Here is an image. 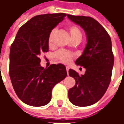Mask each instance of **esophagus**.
<instances>
[{
	"label": "esophagus",
	"mask_w": 124,
	"mask_h": 124,
	"mask_svg": "<svg viewBox=\"0 0 124 124\" xmlns=\"http://www.w3.org/2000/svg\"><path fill=\"white\" fill-rule=\"evenodd\" d=\"M66 71H67V72L68 73V70L70 69V67L69 66H66Z\"/></svg>",
	"instance_id": "obj_1"
}]
</instances>
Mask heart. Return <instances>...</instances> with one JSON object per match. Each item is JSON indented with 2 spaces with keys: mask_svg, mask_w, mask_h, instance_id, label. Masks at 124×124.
<instances>
[{
  "mask_svg": "<svg viewBox=\"0 0 124 124\" xmlns=\"http://www.w3.org/2000/svg\"><path fill=\"white\" fill-rule=\"evenodd\" d=\"M68 31H69V32H70V34L71 36V38L72 39L73 42H74V41L80 42L82 38V34L80 30L79 29L77 26L71 24L68 26ZM56 31V28H53L49 34L48 42V45L50 46H51L53 44L54 37ZM55 56L57 59L62 63L68 64L72 60V59L74 58L75 56L73 53L67 51L66 50H60L56 52Z\"/></svg>",
  "mask_w": 124,
  "mask_h": 124,
  "instance_id": "heart-1",
  "label": "heart"
}]
</instances>
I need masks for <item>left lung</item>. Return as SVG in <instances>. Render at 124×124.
<instances>
[{
	"mask_svg": "<svg viewBox=\"0 0 124 124\" xmlns=\"http://www.w3.org/2000/svg\"><path fill=\"white\" fill-rule=\"evenodd\" d=\"M68 17L83 28L87 44L83 54L76 64L86 68L83 75L70 69L69 76L76 84L68 91L71 103L77 106H89L104 96L111 81L114 58L111 38L105 28L94 18L85 16L68 15Z\"/></svg>",
	"mask_w": 124,
	"mask_h": 124,
	"instance_id": "left-lung-1",
	"label": "left lung"
}]
</instances>
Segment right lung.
<instances>
[{
  "instance_id": "obj_1",
  "label": "right lung",
  "mask_w": 124,
  "mask_h": 124,
  "mask_svg": "<svg viewBox=\"0 0 124 124\" xmlns=\"http://www.w3.org/2000/svg\"><path fill=\"white\" fill-rule=\"evenodd\" d=\"M65 13L35 16L18 30L10 50L9 75L13 88L22 101L43 106L51 100L52 90L67 76L64 65L44 68L40 56L48 51L50 31L63 20Z\"/></svg>"
}]
</instances>
